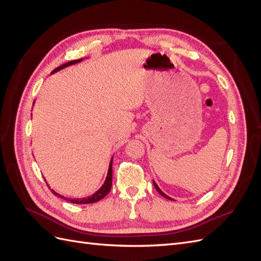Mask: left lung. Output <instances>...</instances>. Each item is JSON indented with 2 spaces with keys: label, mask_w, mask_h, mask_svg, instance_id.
I'll return each mask as SVG.
<instances>
[{
  "label": "left lung",
  "mask_w": 261,
  "mask_h": 261,
  "mask_svg": "<svg viewBox=\"0 0 261 261\" xmlns=\"http://www.w3.org/2000/svg\"><path fill=\"white\" fill-rule=\"evenodd\" d=\"M153 186L155 187V189H156V191H158V193H159L160 195H162L163 197H165V198H167V199H170V200H174V199H172V198H171V197H169L168 195H165V194H164V193H163V192L161 191V189L159 188V186H158V185L155 184V181H154V180H153Z\"/></svg>",
  "instance_id": "1"
}]
</instances>
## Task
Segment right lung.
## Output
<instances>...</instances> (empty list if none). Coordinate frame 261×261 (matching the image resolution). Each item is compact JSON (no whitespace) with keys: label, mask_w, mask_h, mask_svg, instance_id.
<instances>
[{"label":"right lung","mask_w":261,"mask_h":261,"mask_svg":"<svg viewBox=\"0 0 261 261\" xmlns=\"http://www.w3.org/2000/svg\"><path fill=\"white\" fill-rule=\"evenodd\" d=\"M82 60H83V59L67 62V63H65V64H63V65H61V66L55 68V69L53 70V72H52V74L55 73V72H59V70H61L62 68H65V67H67V66H69V65L76 64V63L81 62ZM112 162H113V158L111 159V161H110L109 171H108V175H107L105 184L102 185L101 188L99 189V191L94 193L92 196H89V197H87V198H83V199H78V198L72 199V198H66V197H64V196H62V195H60V194H58V193H55V192L53 191V189H51V192H52L55 196L61 197V198H64L65 200H68L69 202H73V203H81V204H82V203H92V202H97V201H99L100 199L103 198V197H106V196L110 193V191H111V187H112ZM45 183H46V181H45Z\"/></svg>","instance_id":"right-lung-1"}]
</instances>
